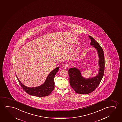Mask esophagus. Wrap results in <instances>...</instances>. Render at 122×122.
Segmentation results:
<instances>
[{
	"mask_svg": "<svg viewBox=\"0 0 122 122\" xmlns=\"http://www.w3.org/2000/svg\"><path fill=\"white\" fill-rule=\"evenodd\" d=\"M68 64H64V65L62 66V68L64 69H66L67 68L68 66Z\"/></svg>",
	"mask_w": 122,
	"mask_h": 122,
	"instance_id": "1",
	"label": "esophagus"
}]
</instances>
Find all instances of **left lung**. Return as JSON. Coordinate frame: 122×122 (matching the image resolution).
Returning <instances> with one entry per match:
<instances>
[{
	"mask_svg": "<svg viewBox=\"0 0 122 122\" xmlns=\"http://www.w3.org/2000/svg\"><path fill=\"white\" fill-rule=\"evenodd\" d=\"M90 45L95 48L98 52L99 58V71L97 75L91 78H84L81 71L76 68L69 69V83L75 92L79 94H87L96 89L102 79L105 70V57L103 49L99 44L91 36Z\"/></svg>",
	"mask_w": 122,
	"mask_h": 122,
	"instance_id": "8db88e82",
	"label": "left lung"
}]
</instances>
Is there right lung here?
Masks as SVG:
<instances>
[{
  "mask_svg": "<svg viewBox=\"0 0 122 122\" xmlns=\"http://www.w3.org/2000/svg\"><path fill=\"white\" fill-rule=\"evenodd\" d=\"M59 69V67H57L52 71L48 74L45 82L41 86L35 87H28L25 86L21 82L17 76V78L22 89L28 94L39 97L47 96L51 93L54 89V79Z\"/></svg>",
  "mask_w": 122,
  "mask_h": 122,
  "instance_id": "obj_1",
  "label": "right lung"
}]
</instances>
